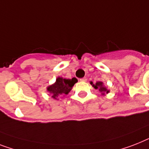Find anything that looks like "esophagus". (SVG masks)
Returning a JSON list of instances; mask_svg holds the SVG:
<instances>
[{"mask_svg":"<svg viewBox=\"0 0 149 149\" xmlns=\"http://www.w3.org/2000/svg\"><path fill=\"white\" fill-rule=\"evenodd\" d=\"M80 81H81V82H86V81H87L86 77H83V78L80 79Z\"/></svg>","mask_w":149,"mask_h":149,"instance_id":"34e87169","label":"esophagus"}]
</instances>
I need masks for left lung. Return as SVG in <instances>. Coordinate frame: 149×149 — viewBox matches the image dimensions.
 Here are the masks:
<instances>
[{
	"mask_svg": "<svg viewBox=\"0 0 149 149\" xmlns=\"http://www.w3.org/2000/svg\"><path fill=\"white\" fill-rule=\"evenodd\" d=\"M91 84H93V83H91ZM93 86L95 88V89H98L100 90L101 93H109V91L107 90L106 87L103 86V84H102V82H97V83H95V84H93Z\"/></svg>",
	"mask_w": 149,
	"mask_h": 149,
	"instance_id": "1",
	"label": "left lung"
}]
</instances>
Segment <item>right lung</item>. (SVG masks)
Returning a JSON list of instances; mask_svg holds the SVG:
<instances>
[{
  "label": "right lung",
  "mask_w": 149,
  "mask_h": 149,
  "mask_svg": "<svg viewBox=\"0 0 149 149\" xmlns=\"http://www.w3.org/2000/svg\"><path fill=\"white\" fill-rule=\"evenodd\" d=\"M77 82L76 78L72 79H66L58 77L54 85L50 86L47 88V90L52 94V97L56 99L59 95H67L70 93L72 87Z\"/></svg>",
  "instance_id": "1"
}]
</instances>
